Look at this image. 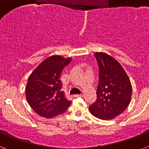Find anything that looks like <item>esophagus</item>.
<instances>
[{
	"label": "esophagus",
	"instance_id": "34e87169",
	"mask_svg": "<svg viewBox=\"0 0 149 149\" xmlns=\"http://www.w3.org/2000/svg\"><path fill=\"white\" fill-rule=\"evenodd\" d=\"M73 97H83V94H75V95H73Z\"/></svg>",
	"mask_w": 149,
	"mask_h": 149
}]
</instances>
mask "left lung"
Here are the masks:
<instances>
[{
  "mask_svg": "<svg viewBox=\"0 0 149 149\" xmlns=\"http://www.w3.org/2000/svg\"><path fill=\"white\" fill-rule=\"evenodd\" d=\"M94 56L99 66V83L97 100L89 109L96 118L113 119L128 106L132 84L122 66L113 57L104 52H96Z\"/></svg>",
  "mask_w": 149,
  "mask_h": 149,
  "instance_id": "left-lung-1",
  "label": "left lung"
}]
</instances>
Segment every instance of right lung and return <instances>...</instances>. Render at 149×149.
Listing matches in <instances>:
<instances>
[{"instance_id": "right-lung-1", "label": "right lung", "mask_w": 149, "mask_h": 149, "mask_svg": "<svg viewBox=\"0 0 149 149\" xmlns=\"http://www.w3.org/2000/svg\"><path fill=\"white\" fill-rule=\"evenodd\" d=\"M71 58L52 56L43 61L29 76L25 93L31 107L38 115L46 118L64 113L71 101L62 90L61 72Z\"/></svg>"}]
</instances>
